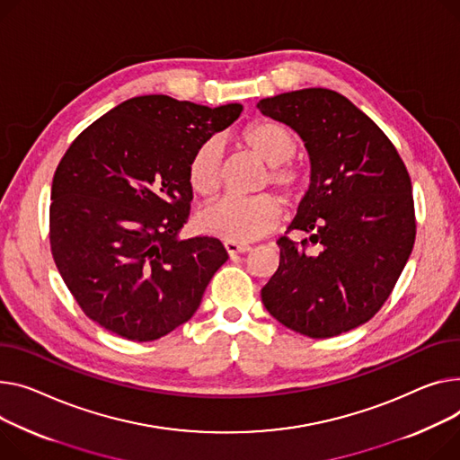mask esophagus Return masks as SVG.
<instances>
[{
	"instance_id": "34e87169",
	"label": "esophagus",
	"mask_w": 460,
	"mask_h": 460,
	"mask_svg": "<svg viewBox=\"0 0 460 460\" xmlns=\"http://www.w3.org/2000/svg\"><path fill=\"white\" fill-rule=\"evenodd\" d=\"M224 246L231 257H234L238 253H246L252 250V246H248V243H238V242H226Z\"/></svg>"
}]
</instances>
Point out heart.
Instances as JSON below:
<instances>
[{
	"mask_svg": "<svg viewBox=\"0 0 460 460\" xmlns=\"http://www.w3.org/2000/svg\"><path fill=\"white\" fill-rule=\"evenodd\" d=\"M242 142L270 166L266 182L278 189L285 199H296L303 192L307 177L288 163L297 147L290 129L268 119L255 121L242 131ZM189 182L201 198L218 192L222 185V146L217 140H207L194 151L189 163ZM279 218V201L270 194L253 198L227 196L205 208L199 224L214 236L243 243L273 231Z\"/></svg>",
	"mask_w": 460,
	"mask_h": 460,
	"instance_id": "1",
	"label": "heart"
}]
</instances>
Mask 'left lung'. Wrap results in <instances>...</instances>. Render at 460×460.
<instances>
[{
  "label": "left lung",
  "mask_w": 460,
  "mask_h": 460,
  "mask_svg": "<svg viewBox=\"0 0 460 460\" xmlns=\"http://www.w3.org/2000/svg\"><path fill=\"white\" fill-rule=\"evenodd\" d=\"M292 128L311 161V185L281 236L279 268L261 290L266 311L311 339H329L376 316L416 238L414 199L400 153L374 119L327 88L261 100ZM316 245V251H309Z\"/></svg>",
  "instance_id": "8db88e82"
}]
</instances>
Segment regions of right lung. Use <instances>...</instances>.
<instances>
[{"instance_id":"right-lung-1","label":"right lung","mask_w":460,"mask_h":460,"mask_svg":"<svg viewBox=\"0 0 460 460\" xmlns=\"http://www.w3.org/2000/svg\"><path fill=\"white\" fill-rule=\"evenodd\" d=\"M240 112V103L138 96L72 142L53 175L49 243L90 320L149 342L194 316L229 257L214 236L179 238L192 201L189 163Z\"/></svg>"}]
</instances>
